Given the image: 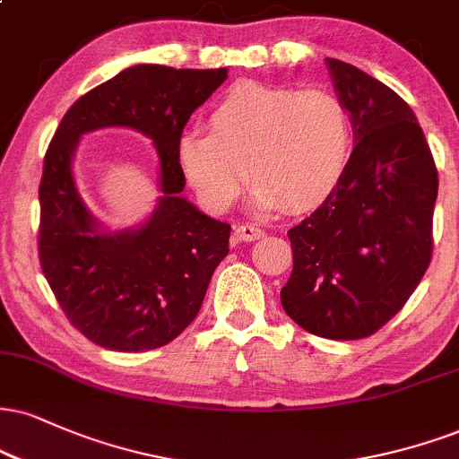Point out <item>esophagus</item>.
<instances>
[{"label":"esophagus","instance_id":"esophagus-1","mask_svg":"<svg viewBox=\"0 0 459 459\" xmlns=\"http://www.w3.org/2000/svg\"><path fill=\"white\" fill-rule=\"evenodd\" d=\"M264 237V230L261 226H254V224H239L235 229V239L237 241H256Z\"/></svg>","mask_w":459,"mask_h":459}]
</instances>
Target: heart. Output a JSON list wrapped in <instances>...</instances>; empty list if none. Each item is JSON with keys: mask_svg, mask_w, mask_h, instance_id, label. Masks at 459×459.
Returning <instances> with one entry per match:
<instances>
[{"mask_svg": "<svg viewBox=\"0 0 459 459\" xmlns=\"http://www.w3.org/2000/svg\"><path fill=\"white\" fill-rule=\"evenodd\" d=\"M209 130L186 128L175 143L177 169L209 212L233 207L250 175L258 207L310 209L351 162L349 113L325 90L239 82L212 108Z\"/></svg>", "mask_w": 459, "mask_h": 459, "instance_id": "1", "label": "heart"}]
</instances>
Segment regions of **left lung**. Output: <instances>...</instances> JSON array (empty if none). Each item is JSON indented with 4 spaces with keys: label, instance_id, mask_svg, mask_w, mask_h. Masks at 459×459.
<instances>
[{
    "label": "left lung",
    "instance_id": "1",
    "mask_svg": "<svg viewBox=\"0 0 459 459\" xmlns=\"http://www.w3.org/2000/svg\"><path fill=\"white\" fill-rule=\"evenodd\" d=\"M349 113V169L316 212L289 230L292 273L280 299L329 340L377 333L402 310L432 258L438 173L412 108L385 82L325 59Z\"/></svg>",
    "mask_w": 459,
    "mask_h": 459
}]
</instances>
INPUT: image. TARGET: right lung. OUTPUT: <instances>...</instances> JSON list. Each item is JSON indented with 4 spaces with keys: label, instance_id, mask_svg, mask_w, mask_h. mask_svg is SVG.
<instances>
[{
    "label": "right lung",
    "instance_id": "1",
    "mask_svg": "<svg viewBox=\"0 0 459 459\" xmlns=\"http://www.w3.org/2000/svg\"><path fill=\"white\" fill-rule=\"evenodd\" d=\"M229 70L139 64L81 96L55 132L40 181V264L65 316L108 351L141 352L173 342L201 310L229 254L230 224L181 196L177 136ZM130 127L152 138L160 167L157 209L132 230L107 231L82 201L71 160L82 134Z\"/></svg>",
    "mask_w": 459,
    "mask_h": 459
}]
</instances>
